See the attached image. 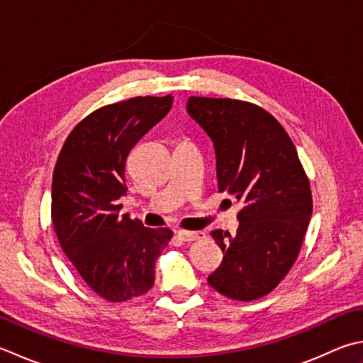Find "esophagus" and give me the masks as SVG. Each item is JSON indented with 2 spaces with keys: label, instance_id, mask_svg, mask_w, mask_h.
I'll return each instance as SVG.
<instances>
[{
  "label": "esophagus",
  "instance_id": "esophagus-1",
  "mask_svg": "<svg viewBox=\"0 0 363 363\" xmlns=\"http://www.w3.org/2000/svg\"><path fill=\"white\" fill-rule=\"evenodd\" d=\"M176 236L179 238L181 240H186V242H191V240L203 239L204 234H203V233H195V231H184V230H179V231H176Z\"/></svg>",
  "mask_w": 363,
  "mask_h": 363
}]
</instances>
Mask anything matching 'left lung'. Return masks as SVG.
I'll list each match as a JSON object with an SVG mask.
<instances>
[{"mask_svg": "<svg viewBox=\"0 0 363 363\" xmlns=\"http://www.w3.org/2000/svg\"><path fill=\"white\" fill-rule=\"evenodd\" d=\"M187 113L214 143L218 191L242 203L236 234L212 231L223 261L208 281L230 299H259L299 255L313 211L308 177L285 129L259 106L194 96Z\"/></svg>", "mask_w": 363, "mask_h": 363, "instance_id": "obj_1", "label": "left lung"}]
</instances>
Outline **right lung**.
Masks as SVG:
<instances>
[{
	"instance_id": "right-lung-1",
	"label": "right lung",
	"mask_w": 363,
	"mask_h": 363,
	"mask_svg": "<svg viewBox=\"0 0 363 363\" xmlns=\"http://www.w3.org/2000/svg\"><path fill=\"white\" fill-rule=\"evenodd\" d=\"M173 97H133L84 118L64 143L52 184V220L64 253L104 299L124 302L154 285L155 261L172 239L119 214L132 147L167 116Z\"/></svg>"
}]
</instances>
